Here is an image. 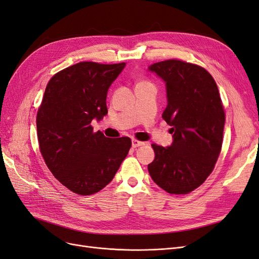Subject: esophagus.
I'll return each instance as SVG.
<instances>
[{
  "label": "esophagus",
  "mask_w": 259,
  "mask_h": 259,
  "mask_svg": "<svg viewBox=\"0 0 259 259\" xmlns=\"http://www.w3.org/2000/svg\"><path fill=\"white\" fill-rule=\"evenodd\" d=\"M143 145H145L144 142H140V140H138V139H132V147L133 148H137V147L143 146Z\"/></svg>",
  "instance_id": "esophagus-1"
}]
</instances>
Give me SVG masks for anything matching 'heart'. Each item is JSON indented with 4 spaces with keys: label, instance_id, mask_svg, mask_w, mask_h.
<instances>
[{
    "label": "heart",
    "instance_id": "heart-1",
    "mask_svg": "<svg viewBox=\"0 0 259 259\" xmlns=\"http://www.w3.org/2000/svg\"><path fill=\"white\" fill-rule=\"evenodd\" d=\"M147 83H148L147 81H140L138 84H147Z\"/></svg>",
    "mask_w": 259,
    "mask_h": 259
}]
</instances>
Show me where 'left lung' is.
<instances>
[{"mask_svg":"<svg viewBox=\"0 0 259 259\" xmlns=\"http://www.w3.org/2000/svg\"><path fill=\"white\" fill-rule=\"evenodd\" d=\"M166 83L167 106L162 117L170 125L173 144H152L148 165L153 182L171 194L197 189L213 171L222 151L225 111L217 84L204 68L178 59L149 67Z\"/></svg>","mask_w":259,"mask_h":259,"instance_id":"obj_1","label":"left lung"}]
</instances>
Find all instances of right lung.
Returning <instances> with one entry per match:
<instances>
[{
    "mask_svg": "<svg viewBox=\"0 0 259 259\" xmlns=\"http://www.w3.org/2000/svg\"><path fill=\"white\" fill-rule=\"evenodd\" d=\"M125 62L82 61L52 76L36 114L40 151L52 174L81 195L100 191L113 179L132 146L128 137L94 132L108 113L107 92Z\"/></svg>",
    "mask_w": 259,
    "mask_h": 259,
    "instance_id": "1",
    "label": "right lung"
}]
</instances>
